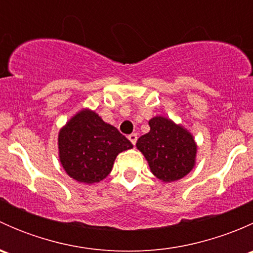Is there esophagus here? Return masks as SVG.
I'll use <instances>...</instances> for the list:
<instances>
[{
    "instance_id": "esophagus-1",
    "label": "esophagus",
    "mask_w": 253,
    "mask_h": 253,
    "mask_svg": "<svg viewBox=\"0 0 253 253\" xmlns=\"http://www.w3.org/2000/svg\"><path fill=\"white\" fill-rule=\"evenodd\" d=\"M137 138H138V136H137V133H132V134H129L128 136V139L129 141H131V143L132 144H136V142H137Z\"/></svg>"
}]
</instances>
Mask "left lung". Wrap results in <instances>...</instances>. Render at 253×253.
<instances>
[{"label":"left lung","instance_id":"obj_1","mask_svg":"<svg viewBox=\"0 0 253 253\" xmlns=\"http://www.w3.org/2000/svg\"><path fill=\"white\" fill-rule=\"evenodd\" d=\"M149 132L139 137L136 147L144 155L150 171L163 182L185 177L196 167L197 143L181 124L165 116L149 120Z\"/></svg>","mask_w":253,"mask_h":253}]
</instances>
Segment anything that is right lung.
<instances>
[{
  "label": "right lung",
  "mask_w": 253,
  "mask_h": 253,
  "mask_svg": "<svg viewBox=\"0 0 253 253\" xmlns=\"http://www.w3.org/2000/svg\"><path fill=\"white\" fill-rule=\"evenodd\" d=\"M57 148L66 174L77 182L91 185L110 174L117 155L133 145L99 114L83 108L60 128Z\"/></svg>",
  "instance_id": "1"
}]
</instances>
